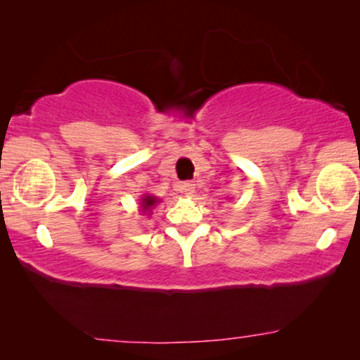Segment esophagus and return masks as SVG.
<instances>
[{"mask_svg":"<svg viewBox=\"0 0 360 360\" xmlns=\"http://www.w3.org/2000/svg\"><path fill=\"white\" fill-rule=\"evenodd\" d=\"M181 190H184V193H185L186 196L193 195V191H195V184H193V181H185V184L181 185Z\"/></svg>","mask_w":360,"mask_h":360,"instance_id":"1","label":"esophagus"}]
</instances>
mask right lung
Returning a JSON list of instances; mask_svg holds the SVG:
<instances>
[{"label":"right lung","instance_id":"obj_1","mask_svg":"<svg viewBox=\"0 0 360 360\" xmlns=\"http://www.w3.org/2000/svg\"><path fill=\"white\" fill-rule=\"evenodd\" d=\"M157 203H159V198H155V196H150V195L142 196V200H141L142 213H149L150 214V210L154 208Z\"/></svg>","mask_w":360,"mask_h":360}]
</instances>
